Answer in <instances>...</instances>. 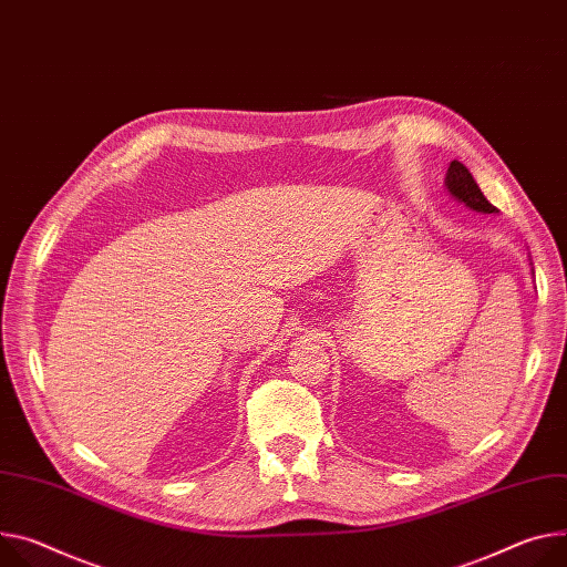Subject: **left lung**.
Returning a JSON list of instances; mask_svg holds the SVG:
<instances>
[{
	"mask_svg": "<svg viewBox=\"0 0 567 567\" xmlns=\"http://www.w3.org/2000/svg\"><path fill=\"white\" fill-rule=\"evenodd\" d=\"M445 187L447 192L458 200L466 205V208L475 210V213H484V215H491V213H497V208L493 203L486 200V196L482 194L480 185L475 183L473 174L463 167L458 161H452L450 167H447V176H445Z\"/></svg>",
	"mask_w": 567,
	"mask_h": 567,
	"instance_id": "left-lung-1",
	"label": "left lung"
}]
</instances>
